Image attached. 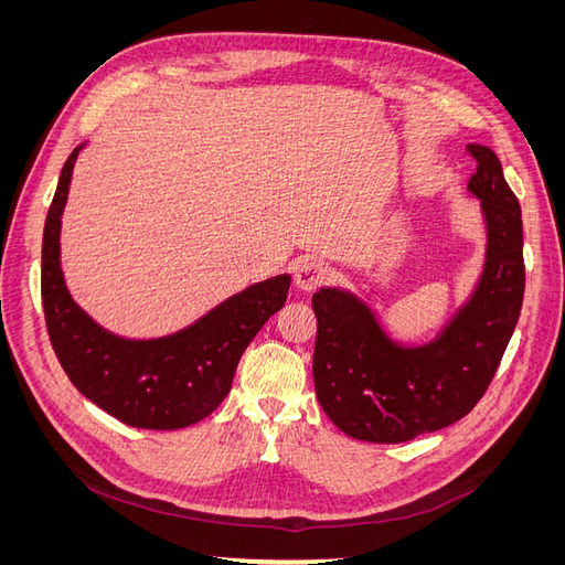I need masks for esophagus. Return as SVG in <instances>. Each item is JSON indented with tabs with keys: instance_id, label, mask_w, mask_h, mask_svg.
Masks as SVG:
<instances>
[{
	"instance_id": "34e87169",
	"label": "esophagus",
	"mask_w": 565,
	"mask_h": 565,
	"mask_svg": "<svg viewBox=\"0 0 565 565\" xmlns=\"http://www.w3.org/2000/svg\"><path fill=\"white\" fill-rule=\"evenodd\" d=\"M330 276V268L320 264L318 259H311V256H306V259H301L295 268V282L303 292H313L322 282H328Z\"/></svg>"
}]
</instances>
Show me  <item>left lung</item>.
<instances>
[{
	"label": "left lung",
	"mask_w": 565,
	"mask_h": 565,
	"mask_svg": "<svg viewBox=\"0 0 565 565\" xmlns=\"http://www.w3.org/2000/svg\"><path fill=\"white\" fill-rule=\"evenodd\" d=\"M476 174L469 193L481 202L486 262L469 299L424 344H401L351 289L313 295L318 337L316 396L341 431L370 443H405L469 415L483 398L521 316V204L488 146L471 143Z\"/></svg>",
	"instance_id": "obj_1"
}]
</instances>
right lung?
<instances>
[{"mask_svg":"<svg viewBox=\"0 0 565 565\" xmlns=\"http://www.w3.org/2000/svg\"><path fill=\"white\" fill-rule=\"evenodd\" d=\"M77 146L61 169L42 241V303L51 347L84 398L136 429L198 424L228 396L237 363L264 322L287 301L292 278L254 282L188 328L158 339L108 332L75 303L61 270V216Z\"/></svg>","mask_w":565,"mask_h":565,"instance_id":"right-lung-1","label":"right lung"}]
</instances>
